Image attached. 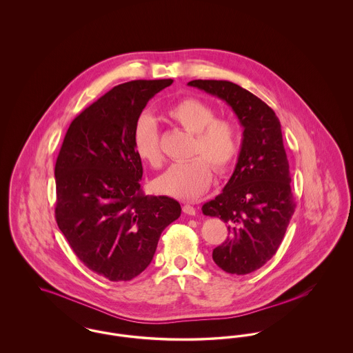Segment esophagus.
Listing matches in <instances>:
<instances>
[{
    "instance_id": "esophagus-1",
    "label": "esophagus",
    "mask_w": 353,
    "mask_h": 353,
    "mask_svg": "<svg viewBox=\"0 0 353 353\" xmlns=\"http://www.w3.org/2000/svg\"><path fill=\"white\" fill-rule=\"evenodd\" d=\"M182 210H183L185 214H188V215H195V214H196L195 208H194V206H191V205H185V206L182 208Z\"/></svg>"
}]
</instances>
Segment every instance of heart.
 Wrapping results in <instances>:
<instances>
[{"label": "heart", "mask_w": 353, "mask_h": 353, "mask_svg": "<svg viewBox=\"0 0 353 353\" xmlns=\"http://www.w3.org/2000/svg\"><path fill=\"white\" fill-rule=\"evenodd\" d=\"M167 117L192 134L190 155L195 157L170 165L155 179L154 188L178 199H198L212 183V167L216 172H225L233 165L238 155L236 128L229 119L215 118L212 105L195 97L175 103L167 110ZM132 144L141 161L152 167L162 165L159 131L154 119L144 115L137 121Z\"/></svg>", "instance_id": "1"}]
</instances>
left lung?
Wrapping results in <instances>:
<instances>
[{
    "instance_id": "left-lung-1",
    "label": "left lung",
    "mask_w": 353,
    "mask_h": 353,
    "mask_svg": "<svg viewBox=\"0 0 353 353\" xmlns=\"http://www.w3.org/2000/svg\"><path fill=\"white\" fill-rule=\"evenodd\" d=\"M188 85L225 100L243 127L234 172L202 212L221 218L229 230L212 250L214 262L226 273L249 274L276 254L296 209L281 124L266 103L232 81L192 80Z\"/></svg>"
}]
</instances>
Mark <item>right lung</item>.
<instances>
[{
  "label": "right lung",
  "instance_id": "obj_1",
  "mask_svg": "<svg viewBox=\"0 0 353 353\" xmlns=\"http://www.w3.org/2000/svg\"><path fill=\"white\" fill-rule=\"evenodd\" d=\"M172 79L134 80L114 87L72 120L56 165L59 229L88 269L110 281L139 276L181 205L145 195L132 144L141 111Z\"/></svg>",
  "mask_w": 353,
  "mask_h": 353
}]
</instances>
